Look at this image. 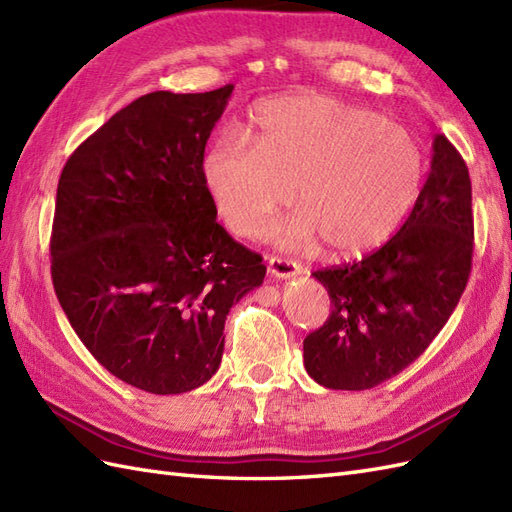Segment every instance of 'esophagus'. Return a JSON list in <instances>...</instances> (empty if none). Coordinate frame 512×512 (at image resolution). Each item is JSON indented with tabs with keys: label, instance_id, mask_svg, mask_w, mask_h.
I'll list each match as a JSON object with an SVG mask.
<instances>
[{
	"label": "esophagus",
	"instance_id": "obj_1",
	"mask_svg": "<svg viewBox=\"0 0 512 512\" xmlns=\"http://www.w3.org/2000/svg\"><path fill=\"white\" fill-rule=\"evenodd\" d=\"M267 267H269V273L273 278H282V280L293 278V276H297L299 271H302V267H299L295 260L280 258V256H269Z\"/></svg>",
	"mask_w": 512,
	"mask_h": 512
}]
</instances>
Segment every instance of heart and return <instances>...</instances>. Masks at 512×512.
I'll return each mask as SVG.
<instances>
[{"label":"heart","instance_id":"heart-1","mask_svg":"<svg viewBox=\"0 0 512 512\" xmlns=\"http://www.w3.org/2000/svg\"><path fill=\"white\" fill-rule=\"evenodd\" d=\"M252 139L226 132L206 149L204 184L221 219L252 236L293 199L302 208L273 230L284 247L319 236L334 256L382 245L413 206L419 147L378 112L317 93L267 99L252 112Z\"/></svg>","mask_w":512,"mask_h":512}]
</instances>
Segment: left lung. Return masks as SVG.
I'll use <instances>...</instances> for the list:
<instances>
[{
	"mask_svg": "<svg viewBox=\"0 0 512 512\" xmlns=\"http://www.w3.org/2000/svg\"><path fill=\"white\" fill-rule=\"evenodd\" d=\"M471 256L469 169L436 134L428 180L393 239L363 260L313 273L330 295V317L304 339L308 376L365 391L415 363L454 313Z\"/></svg>",
	"mask_w": 512,
	"mask_h": 512,
	"instance_id": "1",
	"label": "left lung"
}]
</instances>
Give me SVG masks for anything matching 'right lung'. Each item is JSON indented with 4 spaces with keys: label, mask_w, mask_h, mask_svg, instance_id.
Wrapping results in <instances>:
<instances>
[{
    "label": "right lung",
    "mask_w": 512,
    "mask_h": 512,
    "mask_svg": "<svg viewBox=\"0 0 512 512\" xmlns=\"http://www.w3.org/2000/svg\"><path fill=\"white\" fill-rule=\"evenodd\" d=\"M232 84L147 93L67 160L52 226L58 302L95 360L156 395L215 376L232 304L263 284V256L217 223L202 160Z\"/></svg>",
    "instance_id": "add662e5"
}]
</instances>
